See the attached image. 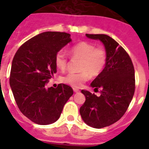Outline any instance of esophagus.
I'll use <instances>...</instances> for the list:
<instances>
[{"label":"esophagus","instance_id":"34e87169","mask_svg":"<svg viewBox=\"0 0 149 149\" xmlns=\"http://www.w3.org/2000/svg\"><path fill=\"white\" fill-rule=\"evenodd\" d=\"M73 91H74L75 93H77V92H79V89H77V88H75V87H73Z\"/></svg>","mask_w":149,"mask_h":149}]
</instances>
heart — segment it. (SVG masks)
Instances as JSON below:
<instances>
[{"label": "heart", "instance_id": "heart-1", "mask_svg": "<svg viewBox=\"0 0 149 149\" xmlns=\"http://www.w3.org/2000/svg\"><path fill=\"white\" fill-rule=\"evenodd\" d=\"M73 58H81L79 70L81 72H70L62 77V81L74 87H79L87 81L91 76L96 77L104 70L107 62V54L101 48H96L93 44L81 42L70 49ZM55 64L58 70H65L68 65V57L63 51L58 52L55 57Z\"/></svg>", "mask_w": 149, "mask_h": 149}]
</instances>
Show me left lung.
Wrapping results in <instances>:
<instances>
[{
  "label": "left lung",
  "mask_w": 149,
  "mask_h": 149,
  "mask_svg": "<svg viewBox=\"0 0 149 149\" xmlns=\"http://www.w3.org/2000/svg\"><path fill=\"white\" fill-rule=\"evenodd\" d=\"M87 38L104 44L107 62L104 70L91 83L100 95L82 90L86 100L79 108L82 119L94 128H102L117 122L127 111L135 89L134 69L132 59L120 45L110 36L90 35Z\"/></svg>",
  "instance_id": "8db88e82"
}]
</instances>
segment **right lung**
<instances>
[{
  "instance_id": "obj_1",
  "label": "right lung",
  "mask_w": 149,
  "mask_h": 149,
  "mask_svg": "<svg viewBox=\"0 0 149 149\" xmlns=\"http://www.w3.org/2000/svg\"><path fill=\"white\" fill-rule=\"evenodd\" d=\"M71 41L65 32H42L25 42L14 56L10 88L21 112L36 124L56 122L73 94L72 89L65 84L45 87L56 72V53Z\"/></svg>"
}]
</instances>
